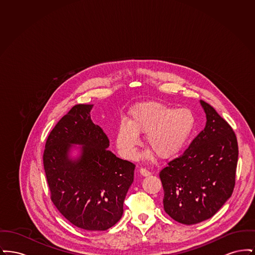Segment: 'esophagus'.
<instances>
[{
    "instance_id": "34e87169",
    "label": "esophagus",
    "mask_w": 255,
    "mask_h": 255,
    "mask_svg": "<svg viewBox=\"0 0 255 255\" xmlns=\"http://www.w3.org/2000/svg\"><path fill=\"white\" fill-rule=\"evenodd\" d=\"M139 174H140L141 176H143V177H147V176H149L151 173H150L148 170H146L145 168H140V169H139Z\"/></svg>"
}]
</instances>
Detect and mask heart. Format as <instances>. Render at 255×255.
Here are the masks:
<instances>
[{"label":"heart","instance_id":"heart-1","mask_svg":"<svg viewBox=\"0 0 255 255\" xmlns=\"http://www.w3.org/2000/svg\"><path fill=\"white\" fill-rule=\"evenodd\" d=\"M195 119L185 108L175 109L159 102H146L137 105L130 113V120L119 124L117 146L124 158L132 159L139 145V133L145 134V144L158 158H169L181 151L193 131Z\"/></svg>","mask_w":255,"mask_h":255}]
</instances>
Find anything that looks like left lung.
Here are the masks:
<instances>
[{
    "label": "left lung",
    "instance_id": "1",
    "mask_svg": "<svg viewBox=\"0 0 255 255\" xmlns=\"http://www.w3.org/2000/svg\"><path fill=\"white\" fill-rule=\"evenodd\" d=\"M200 103L206 113L205 129L159 172L164 210L184 225L211 218L231 198L235 184L236 135L212 106Z\"/></svg>",
    "mask_w": 255,
    "mask_h": 255
}]
</instances>
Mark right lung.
Returning a JSON list of instances; mask_svg holds the SVG:
<instances>
[{
	"label": "right lung",
	"mask_w": 255,
	"mask_h": 255,
	"mask_svg": "<svg viewBox=\"0 0 255 255\" xmlns=\"http://www.w3.org/2000/svg\"><path fill=\"white\" fill-rule=\"evenodd\" d=\"M93 106L75 105L61 119L49 133L43 161L61 214L82 230L106 231L122 218L134 164L107 149V135L91 120ZM74 145L80 156L72 158Z\"/></svg>",
	"instance_id": "1"
}]
</instances>
